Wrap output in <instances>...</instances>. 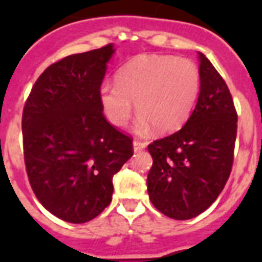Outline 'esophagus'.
I'll return each mask as SVG.
<instances>
[{"mask_svg": "<svg viewBox=\"0 0 262 262\" xmlns=\"http://www.w3.org/2000/svg\"><path fill=\"white\" fill-rule=\"evenodd\" d=\"M145 147H147V144L144 143V141H140V140H135L133 141V149H135V152L143 151Z\"/></svg>", "mask_w": 262, "mask_h": 262, "instance_id": "1", "label": "esophagus"}]
</instances>
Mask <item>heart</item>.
I'll return each mask as SVG.
<instances>
[{"label": "heart", "instance_id": "heart-1", "mask_svg": "<svg viewBox=\"0 0 262 262\" xmlns=\"http://www.w3.org/2000/svg\"><path fill=\"white\" fill-rule=\"evenodd\" d=\"M200 92V72L193 61L172 55H140L118 69L117 80H104L98 91L107 121L117 127L130 118L135 100L139 117L135 129L154 126L174 132L189 118Z\"/></svg>", "mask_w": 262, "mask_h": 262}]
</instances>
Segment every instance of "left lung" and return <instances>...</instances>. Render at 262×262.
<instances>
[{
	"label": "left lung",
	"instance_id": "8db88e82",
	"mask_svg": "<svg viewBox=\"0 0 262 262\" xmlns=\"http://www.w3.org/2000/svg\"><path fill=\"white\" fill-rule=\"evenodd\" d=\"M200 94L187 122L148 145L154 164L147 185L151 203L175 220L211 207L231 172L236 139L235 107L227 84L199 53Z\"/></svg>",
	"mask_w": 262,
	"mask_h": 262
}]
</instances>
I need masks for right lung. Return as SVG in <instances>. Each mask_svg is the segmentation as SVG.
<instances>
[{"mask_svg": "<svg viewBox=\"0 0 262 262\" xmlns=\"http://www.w3.org/2000/svg\"><path fill=\"white\" fill-rule=\"evenodd\" d=\"M114 45L68 55L39 76L23 110L24 160L36 199L68 223L111 203L113 177L133 155L130 137L107 122L98 91Z\"/></svg>", "mask_w": 262, "mask_h": 262, "instance_id": "right-lung-1", "label": "right lung"}]
</instances>
